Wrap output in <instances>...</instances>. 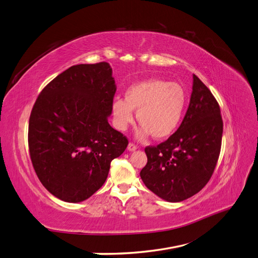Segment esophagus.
I'll return each mask as SVG.
<instances>
[{
	"mask_svg": "<svg viewBox=\"0 0 258 258\" xmlns=\"http://www.w3.org/2000/svg\"><path fill=\"white\" fill-rule=\"evenodd\" d=\"M137 148H138V146H137L135 143L130 142V143L128 144V151H130V152H134V151H136Z\"/></svg>",
	"mask_w": 258,
	"mask_h": 258,
	"instance_id": "esophagus-1",
	"label": "esophagus"
}]
</instances>
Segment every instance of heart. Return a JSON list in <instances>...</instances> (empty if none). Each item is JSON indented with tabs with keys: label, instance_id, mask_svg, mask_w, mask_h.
<instances>
[{
	"label": "heart",
	"instance_id": "b5f03b06",
	"mask_svg": "<svg viewBox=\"0 0 258 258\" xmlns=\"http://www.w3.org/2000/svg\"><path fill=\"white\" fill-rule=\"evenodd\" d=\"M188 102V92L182 84L161 79H150L131 85L124 91V100L112 104L113 121L118 130H126L137 120L142 128L140 137L151 135L155 140L172 136L182 121Z\"/></svg>",
	"mask_w": 258,
	"mask_h": 258
}]
</instances>
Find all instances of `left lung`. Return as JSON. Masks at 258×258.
I'll return each mask as SVG.
<instances>
[{"label":"left lung","instance_id":"8db88e82","mask_svg":"<svg viewBox=\"0 0 258 258\" xmlns=\"http://www.w3.org/2000/svg\"><path fill=\"white\" fill-rule=\"evenodd\" d=\"M190 102L181 126L165 142L146 146L143 183L163 200L179 202L199 192L221 153L223 119L216 99L194 74Z\"/></svg>","mask_w":258,"mask_h":258}]
</instances>
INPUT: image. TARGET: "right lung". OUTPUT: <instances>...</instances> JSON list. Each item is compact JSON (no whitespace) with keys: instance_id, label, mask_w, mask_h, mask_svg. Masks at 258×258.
<instances>
[{"instance_id":"1","label":"right lung","mask_w":258,"mask_h":258,"mask_svg":"<svg viewBox=\"0 0 258 258\" xmlns=\"http://www.w3.org/2000/svg\"><path fill=\"white\" fill-rule=\"evenodd\" d=\"M116 92L107 62L77 64L47 84L29 119L30 158L54 197L81 202L101 188L128 139L108 123Z\"/></svg>"}]
</instances>
